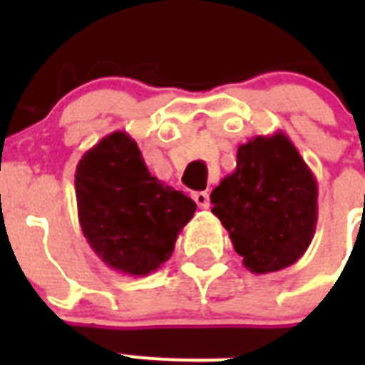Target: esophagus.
Wrapping results in <instances>:
<instances>
[{"label":"esophagus","instance_id":"obj_1","mask_svg":"<svg viewBox=\"0 0 365 365\" xmlns=\"http://www.w3.org/2000/svg\"><path fill=\"white\" fill-rule=\"evenodd\" d=\"M193 199H195L197 206L202 208V210H208V208H210V193L208 192H195L193 193Z\"/></svg>","mask_w":365,"mask_h":365}]
</instances>
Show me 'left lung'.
<instances>
[{"instance_id": "1", "label": "left lung", "mask_w": 365, "mask_h": 365, "mask_svg": "<svg viewBox=\"0 0 365 365\" xmlns=\"http://www.w3.org/2000/svg\"><path fill=\"white\" fill-rule=\"evenodd\" d=\"M210 201L254 274L291 267L314 237L318 182L283 131L241 144L234 173L215 186Z\"/></svg>"}]
</instances>
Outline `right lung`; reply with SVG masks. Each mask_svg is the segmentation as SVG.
Listing matches in <instances>:
<instances>
[{
  "label": "right lung",
  "mask_w": 365,
  "mask_h": 365,
  "mask_svg": "<svg viewBox=\"0 0 365 365\" xmlns=\"http://www.w3.org/2000/svg\"><path fill=\"white\" fill-rule=\"evenodd\" d=\"M76 205L83 237L109 269L143 278L170 259L197 205L148 170L137 143L113 131L82 155Z\"/></svg>",
  "instance_id": "obj_1"
}]
</instances>
